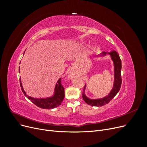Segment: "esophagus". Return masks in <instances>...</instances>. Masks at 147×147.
Returning <instances> with one entry per match:
<instances>
[{
  "label": "esophagus",
  "mask_w": 147,
  "mask_h": 147,
  "mask_svg": "<svg viewBox=\"0 0 147 147\" xmlns=\"http://www.w3.org/2000/svg\"><path fill=\"white\" fill-rule=\"evenodd\" d=\"M75 76V74L74 73V72H71L70 74V78H73Z\"/></svg>",
  "instance_id": "34e87169"
}]
</instances>
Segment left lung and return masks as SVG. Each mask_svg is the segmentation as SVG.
Returning a JSON list of instances; mask_svg holds the SVG:
<instances>
[{
    "label": "left lung",
    "mask_w": 147,
    "mask_h": 147,
    "mask_svg": "<svg viewBox=\"0 0 147 147\" xmlns=\"http://www.w3.org/2000/svg\"><path fill=\"white\" fill-rule=\"evenodd\" d=\"M110 55L114 63V72H115V80L114 84L112 90L110 91L107 96H106L104 98L99 99H90L88 98L84 94V92L82 93V97L84 102L88 105L95 107H100L103 106L107 104H108L110 100L114 98V97L117 95V93L119 92L120 88L121 86L122 80L121 75V61L120 59L119 55L115 51H112L110 53H108ZM106 55L105 52H103V55ZM86 86V85H85ZM85 86H84L83 90H85Z\"/></svg>",
    "instance_id": "1"
}]
</instances>
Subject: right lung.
Listing matches in <instances>:
<instances>
[{"mask_svg": "<svg viewBox=\"0 0 147 147\" xmlns=\"http://www.w3.org/2000/svg\"><path fill=\"white\" fill-rule=\"evenodd\" d=\"M20 81L21 90L24 93L25 96L27 97L28 99H29L32 103H34L35 105H37L40 108L45 109H54L59 106L64 98V88L61 84V78H59L56 83L54 96L45 99H36L28 96L23 90L20 79Z\"/></svg>", "mask_w": 147, "mask_h": 147, "instance_id": "add662e5", "label": "right lung"}]
</instances>
